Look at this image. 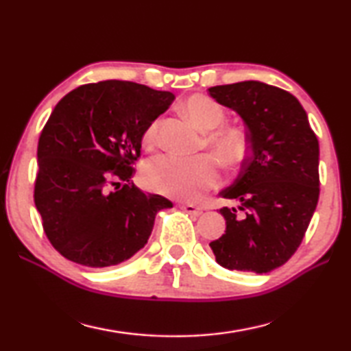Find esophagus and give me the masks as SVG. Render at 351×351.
I'll list each match as a JSON object with an SVG mask.
<instances>
[{"label":"esophagus","mask_w":351,"mask_h":351,"mask_svg":"<svg viewBox=\"0 0 351 351\" xmlns=\"http://www.w3.org/2000/svg\"><path fill=\"white\" fill-rule=\"evenodd\" d=\"M180 207L184 212L189 213V215H192V217H198V215H201V213H203L201 207L195 206V204H181Z\"/></svg>","instance_id":"1"}]
</instances>
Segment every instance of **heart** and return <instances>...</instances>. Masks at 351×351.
Segmentation results:
<instances>
[{
  "mask_svg": "<svg viewBox=\"0 0 351 351\" xmlns=\"http://www.w3.org/2000/svg\"><path fill=\"white\" fill-rule=\"evenodd\" d=\"M190 122L204 134L203 144L223 169H234L246 158L249 139L243 128L223 125L226 111L217 100L204 94H193L181 104ZM159 142V119L148 123L142 144L154 148ZM141 180L152 192L178 199H195L218 184L219 175L215 161L207 154L182 159L171 154L154 158L142 169Z\"/></svg>",
  "mask_w": 351,
  "mask_h": 351,
  "instance_id": "b5f03b06",
  "label": "heart"
}]
</instances>
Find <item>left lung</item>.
Segmentation results:
<instances>
[{
    "label": "left lung",
    "instance_id": "left-lung-1",
    "mask_svg": "<svg viewBox=\"0 0 351 351\" xmlns=\"http://www.w3.org/2000/svg\"><path fill=\"white\" fill-rule=\"evenodd\" d=\"M247 127L249 156L219 209L226 232L210 243L223 268L265 274L287 263L304 240L319 201V141L293 94L247 80L209 88Z\"/></svg>",
    "mask_w": 351,
    "mask_h": 351
}]
</instances>
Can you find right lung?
Segmentation results:
<instances>
[{"instance_id": "add662e5", "label": "right lung", "mask_w": 351, "mask_h": 351, "mask_svg": "<svg viewBox=\"0 0 351 351\" xmlns=\"http://www.w3.org/2000/svg\"><path fill=\"white\" fill-rule=\"evenodd\" d=\"M173 100L169 91L105 80L56 105L38 139L34 201L64 258L90 268L122 263L145 246L156 213L173 206L132 181L142 134Z\"/></svg>"}]
</instances>
